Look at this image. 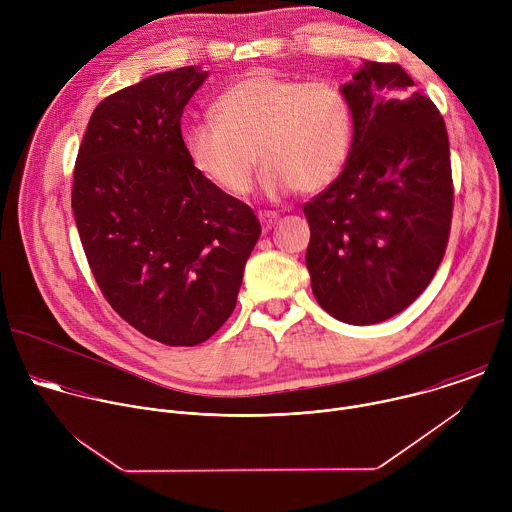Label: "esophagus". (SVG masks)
Listing matches in <instances>:
<instances>
[{
    "instance_id": "esophagus-1",
    "label": "esophagus",
    "mask_w": 512,
    "mask_h": 512,
    "mask_svg": "<svg viewBox=\"0 0 512 512\" xmlns=\"http://www.w3.org/2000/svg\"><path fill=\"white\" fill-rule=\"evenodd\" d=\"M259 221H261V227H263V231L267 233L273 225H275V221H277V212H271V210H265V212H259Z\"/></svg>"
}]
</instances>
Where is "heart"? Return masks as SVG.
<instances>
[{
	"mask_svg": "<svg viewBox=\"0 0 512 512\" xmlns=\"http://www.w3.org/2000/svg\"><path fill=\"white\" fill-rule=\"evenodd\" d=\"M350 145L352 113L338 87L271 70L237 79L214 99L212 119L184 133L192 168L237 198L249 194L257 160L269 196L320 192L344 170Z\"/></svg>",
	"mask_w": 512,
	"mask_h": 512,
	"instance_id": "b5f03b06",
	"label": "heart"
}]
</instances>
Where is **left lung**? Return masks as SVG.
Instances as JSON below:
<instances>
[{
    "label": "left lung",
    "instance_id": "left-lung-1",
    "mask_svg": "<svg viewBox=\"0 0 512 512\" xmlns=\"http://www.w3.org/2000/svg\"><path fill=\"white\" fill-rule=\"evenodd\" d=\"M352 113L342 174L304 206L318 304L369 326L413 304L440 267L452 223L450 141L399 64L362 62L340 87Z\"/></svg>",
    "mask_w": 512,
    "mask_h": 512
}]
</instances>
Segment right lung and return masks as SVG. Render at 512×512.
<instances>
[{"label":"right lung","mask_w":512,"mask_h":512,"mask_svg":"<svg viewBox=\"0 0 512 512\" xmlns=\"http://www.w3.org/2000/svg\"><path fill=\"white\" fill-rule=\"evenodd\" d=\"M206 77L182 66L101 101L72 184L75 223L105 300L168 346H196L229 320L261 235L255 212L186 156L180 119Z\"/></svg>","instance_id":"obj_1"}]
</instances>
